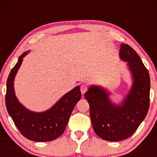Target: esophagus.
I'll list each match as a JSON object with an SVG mask.
<instances>
[{"instance_id":"esophagus-1","label":"esophagus","mask_w":157,"mask_h":157,"mask_svg":"<svg viewBox=\"0 0 157 157\" xmlns=\"http://www.w3.org/2000/svg\"><path fill=\"white\" fill-rule=\"evenodd\" d=\"M87 86L85 84H82L81 86H80V91H81V93L82 94H84L85 93H86V91H87Z\"/></svg>"}]
</instances>
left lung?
Masks as SVG:
<instances>
[{
  "label": "left lung",
  "mask_w": 157,
  "mask_h": 157,
  "mask_svg": "<svg viewBox=\"0 0 157 157\" xmlns=\"http://www.w3.org/2000/svg\"><path fill=\"white\" fill-rule=\"evenodd\" d=\"M120 58L128 61L134 84L121 105H114L104 89L90 86L84 94L90 105L92 125L96 134L108 141H119L131 137L143 121L150 107L149 72L137 52L122 44Z\"/></svg>",
  "instance_id": "obj_1"
}]
</instances>
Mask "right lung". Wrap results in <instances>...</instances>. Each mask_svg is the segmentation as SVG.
I'll return each instance as SVG.
<instances>
[{"label":"right lung","instance_id":"right-lung-1","mask_svg":"<svg viewBox=\"0 0 157 157\" xmlns=\"http://www.w3.org/2000/svg\"><path fill=\"white\" fill-rule=\"evenodd\" d=\"M28 53L25 52L19 58L9 74L5 96L6 106L15 125L26 138L37 142L51 141L64 133L71 112L80 99V86H76L66 93L52 109L45 112L36 113L24 108L15 96L13 80L23 58Z\"/></svg>","mask_w":157,"mask_h":157}]
</instances>
